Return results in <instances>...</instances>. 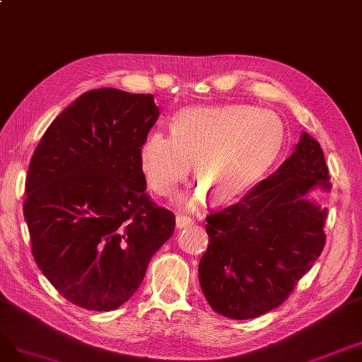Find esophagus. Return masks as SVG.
Wrapping results in <instances>:
<instances>
[{"label":"esophagus","instance_id":"esophagus-1","mask_svg":"<svg viewBox=\"0 0 362 362\" xmlns=\"http://www.w3.org/2000/svg\"><path fill=\"white\" fill-rule=\"evenodd\" d=\"M192 226H194V219H191V218H186V216H183V215H179V216L176 218V227H177L179 230L186 228V227H192Z\"/></svg>","mask_w":362,"mask_h":362}]
</instances>
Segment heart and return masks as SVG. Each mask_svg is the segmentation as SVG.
Returning a JSON list of instances; mask_svg holds the SVG:
<instances>
[{"instance_id":"heart-1","label":"heart","mask_w":362,"mask_h":362,"mask_svg":"<svg viewBox=\"0 0 362 362\" xmlns=\"http://www.w3.org/2000/svg\"><path fill=\"white\" fill-rule=\"evenodd\" d=\"M286 126L272 111L250 105H215L180 110L171 135L153 131L139 147V167L148 188L170 197L189 176L200 185L182 198L185 204L219 203L248 192L281 155Z\"/></svg>"}]
</instances>
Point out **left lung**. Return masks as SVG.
Masks as SVG:
<instances>
[{"label":"left lung","instance_id":"8db88e82","mask_svg":"<svg viewBox=\"0 0 362 362\" xmlns=\"http://www.w3.org/2000/svg\"><path fill=\"white\" fill-rule=\"evenodd\" d=\"M329 188L323 150L302 132L269 177L206 218L209 247L198 278L212 310L247 320L283 304L325 247L326 207L310 200V192Z\"/></svg>","mask_w":362,"mask_h":362}]
</instances>
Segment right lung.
<instances>
[{"mask_svg":"<svg viewBox=\"0 0 362 362\" xmlns=\"http://www.w3.org/2000/svg\"><path fill=\"white\" fill-rule=\"evenodd\" d=\"M159 117L153 95L98 88L43 134L25 179L33 257L72 304L123 305L143 283L176 218L146 194L139 147Z\"/></svg>","mask_w":362,"mask_h":362,"instance_id":"add662e5","label":"right lung"}]
</instances>
